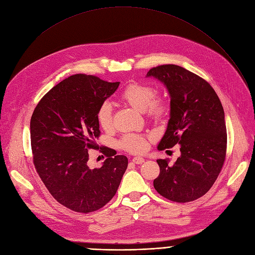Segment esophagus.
I'll return each instance as SVG.
<instances>
[{
	"label": "esophagus",
	"mask_w": 255,
	"mask_h": 255,
	"mask_svg": "<svg viewBox=\"0 0 255 255\" xmlns=\"http://www.w3.org/2000/svg\"><path fill=\"white\" fill-rule=\"evenodd\" d=\"M131 162L135 163V164H142V163H144V159L141 156H136V157H132Z\"/></svg>",
	"instance_id": "34e87169"
}]
</instances>
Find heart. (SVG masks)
<instances>
[{"mask_svg": "<svg viewBox=\"0 0 255 255\" xmlns=\"http://www.w3.org/2000/svg\"><path fill=\"white\" fill-rule=\"evenodd\" d=\"M154 95L155 90L150 85L132 82L121 92L120 99L136 110L144 112L149 118L157 119L166 114L168 105L165 100L154 98ZM96 119L103 129L108 130L112 128L113 112L110 103L105 102L100 106L96 113ZM119 144L128 152L140 153L147 147V138L140 134H127L121 138Z\"/></svg>", "mask_w": 255, "mask_h": 255, "instance_id": "obj_1", "label": "heart"}]
</instances>
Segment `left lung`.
<instances>
[{
    "label": "left lung",
    "instance_id": "left-lung-1",
    "mask_svg": "<svg viewBox=\"0 0 255 255\" xmlns=\"http://www.w3.org/2000/svg\"><path fill=\"white\" fill-rule=\"evenodd\" d=\"M147 77L162 82L170 95V119L157 149L180 146V156L172 166L168 160H156L160 174L153 187L171 201L198 199L212 188L225 161L222 104L207 81L178 65L153 67Z\"/></svg>",
    "mask_w": 255,
    "mask_h": 255
}]
</instances>
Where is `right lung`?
Returning <instances> with one entry per match:
<instances>
[{
	"instance_id": "1",
	"label": "right lung",
	"mask_w": 255,
	"mask_h": 255,
	"mask_svg": "<svg viewBox=\"0 0 255 255\" xmlns=\"http://www.w3.org/2000/svg\"><path fill=\"white\" fill-rule=\"evenodd\" d=\"M119 84L70 76L43 96L31 117L36 171L52 196L71 211L87 214L102 209L114 197L128 168V157L108 147H101L107 155L102 167L88 166V149L99 147L96 113Z\"/></svg>"
}]
</instances>
